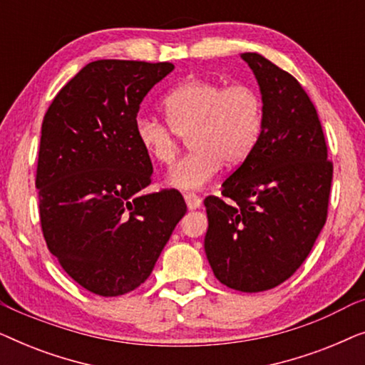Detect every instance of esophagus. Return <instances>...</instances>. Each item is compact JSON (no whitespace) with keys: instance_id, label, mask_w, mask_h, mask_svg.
<instances>
[{"instance_id":"1","label":"esophagus","mask_w":365,"mask_h":365,"mask_svg":"<svg viewBox=\"0 0 365 365\" xmlns=\"http://www.w3.org/2000/svg\"><path fill=\"white\" fill-rule=\"evenodd\" d=\"M184 201H186L187 207L191 209V211H194V209H199V207H201V204H202V199L196 196V194H192V192L184 194Z\"/></svg>"}]
</instances>
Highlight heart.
<instances>
[{
    "instance_id": "obj_1",
    "label": "heart",
    "mask_w": 365,
    "mask_h": 365,
    "mask_svg": "<svg viewBox=\"0 0 365 365\" xmlns=\"http://www.w3.org/2000/svg\"><path fill=\"white\" fill-rule=\"evenodd\" d=\"M168 123L148 114L134 118V138L143 151L161 164H173L181 138L189 136L192 151L174 164L169 186L199 191L216 176L222 163L237 166L256 148L264 109L256 89L226 86L206 78L187 79L163 99Z\"/></svg>"
}]
</instances>
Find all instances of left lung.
Here are the masks:
<instances>
[{"label": "left lung", "mask_w": 365, "mask_h": 365, "mask_svg": "<svg viewBox=\"0 0 365 365\" xmlns=\"http://www.w3.org/2000/svg\"><path fill=\"white\" fill-rule=\"evenodd\" d=\"M241 58L257 79L262 131L246 161L204 199V251L224 286L261 292L306 261L327 217L332 164L317 111L291 74L257 53Z\"/></svg>", "instance_id": "8db88e82"}]
</instances>
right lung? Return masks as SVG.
I'll list each match as a JSON object with an SVG mask.
<instances>
[{"label": "right lung", "instance_id": "1", "mask_svg": "<svg viewBox=\"0 0 365 365\" xmlns=\"http://www.w3.org/2000/svg\"><path fill=\"white\" fill-rule=\"evenodd\" d=\"M173 69L93 61L44 114L36 171L43 236L68 276L98 296L141 286L186 214L174 189L143 192L153 164L134 138L139 104Z\"/></svg>", "mask_w": 365, "mask_h": 365}]
</instances>
